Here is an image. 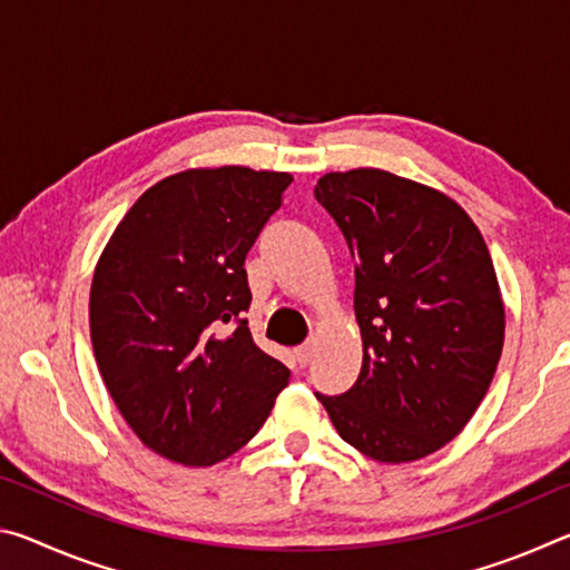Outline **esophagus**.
Here are the masks:
<instances>
[{
	"instance_id": "esophagus-1",
	"label": "esophagus",
	"mask_w": 570,
	"mask_h": 570,
	"mask_svg": "<svg viewBox=\"0 0 570 570\" xmlns=\"http://www.w3.org/2000/svg\"><path fill=\"white\" fill-rule=\"evenodd\" d=\"M294 360H296L298 366H306L308 362H312V344L296 346V350H294Z\"/></svg>"
}]
</instances>
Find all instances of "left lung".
I'll return each mask as SVG.
<instances>
[{"instance_id": "1", "label": "left lung", "mask_w": 570, "mask_h": 570, "mask_svg": "<svg viewBox=\"0 0 570 570\" xmlns=\"http://www.w3.org/2000/svg\"><path fill=\"white\" fill-rule=\"evenodd\" d=\"M314 196L350 244L362 370L316 392L344 442L400 465L458 438L493 382L505 306L485 238L455 200L380 168L326 173Z\"/></svg>"}]
</instances>
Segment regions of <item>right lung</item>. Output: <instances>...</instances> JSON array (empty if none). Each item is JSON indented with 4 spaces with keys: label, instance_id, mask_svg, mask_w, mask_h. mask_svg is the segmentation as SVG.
I'll return each instance as SVG.
<instances>
[{
    "label": "right lung",
    "instance_id": "obj_1",
    "mask_svg": "<svg viewBox=\"0 0 570 570\" xmlns=\"http://www.w3.org/2000/svg\"><path fill=\"white\" fill-rule=\"evenodd\" d=\"M288 173L190 168L150 186L112 230L90 286L105 387L140 442L208 468L262 430L292 372L246 320V254Z\"/></svg>",
    "mask_w": 570,
    "mask_h": 570
}]
</instances>
